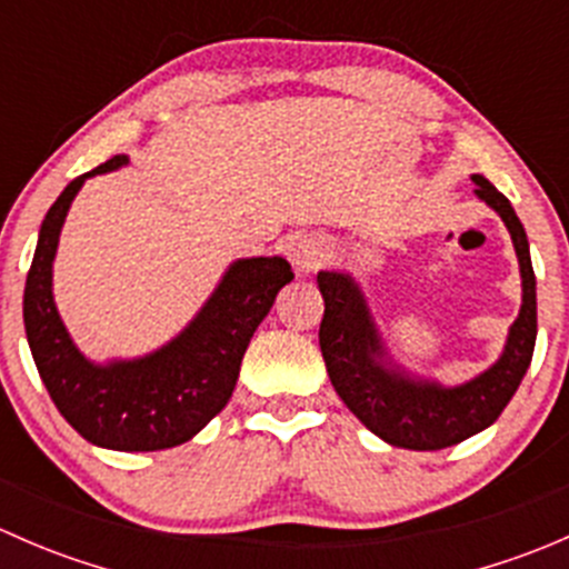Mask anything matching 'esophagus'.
I'll use <instances>...</instances> for the list:
<instances>
[{
	"label": "esophagus",
	"instance_id": "esophagus-1",
	"mask_svg": "<svg viewBox=\"0 0 569 569\" xmlns=\"http://www.w3.org/2000/svg\"><path fill=\"white\" fill-rule=\"evenodd\" d=\"M289 258L297 267V272H317L321 263L327 261V248L317 237H300L291 244Z\"/></svg>",
	"mask_w": 569,
	"mask_h": 569
}]
</instances>
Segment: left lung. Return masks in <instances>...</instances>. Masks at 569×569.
Instances as JSON below:
<instances>
[{
  "label": "left lung",
  "instance_id": "1",
  "mask_svg": "<svg viewBox=\"0 0 569 569\" xmlns=\"http://www.w3.org/2000/svg\"><path fill=\"white\" fill-rule=\"evenodd\" d=\"M473 181L476 194L507 222L523 278V306L509 330L503 355L476 380L443 388L438 382L412 380L382 363L386 352L355 280L341 272H319L317 278L325 297L319 347L332 388L377 438L401 449L438 451L487 429L509 405L531 363L537 341V280L529 239L512 203L485 176H473Z\"/></svg>",
  "mask_w": 569,
  "mask_h": 569
}]
</instances>
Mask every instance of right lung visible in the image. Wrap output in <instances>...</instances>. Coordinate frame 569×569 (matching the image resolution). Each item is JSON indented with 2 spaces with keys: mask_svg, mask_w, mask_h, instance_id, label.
I'll return each instance as SVG.
<instances>
[{
  "mask_svg": "<svg viewBox=\"0 0 569 569\" xmlns=\"http://www.w3.org/2000/svg\"><path fill=\"white\" fill-rule=\"evenodd\" d=\"M126 164L112 157L73 178L40 226L24 286V327L38 375L57 410L84 440L118 451H159L187 443L231 399L248 343L295 278L286 258H242L192 325L159 352L96 366L73 347L51 297V261L71 200L84 178Z\"/></svg>",
  "mask_w": 569,
  "mask_h": 569,
  "instance_id": "add662e5",
  "label": "right lung"
}]
</instances>
